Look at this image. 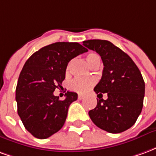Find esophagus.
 Here are the masks:
<instances>
[{
	"label": "esophagus",
	"instance_id": "34e87169",
	"mask_svg": "<svg viewBox=\"0 0 156 156\" xmlns=\"http://www.w3.org/2000/svg\"><path fill=\"white\" fill-rule=\"evenodd\" d=\"M78 98L79 99V100H81V99H83L84 98V96H83V95H78Z\"/></svg>",
	"mask_w": 156,
	"mask_h": 156
}]
</instances>
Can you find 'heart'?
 <instances>
[{
  "mask_svg": "<svg viewBox=\"0 0 156 156\" xmlns=\"http://www.w3.org/2000/svg\"><path fill=\"white\" fill-rule=\"evenodd\" d=\"M88 63L91 67L94 65L100 63V57L97 53L91 52L86 57ZM95 80L94 78H75L68 84V88L72 91L78 94H86L94 85Z\"/></svg>",
  "mask_w": 156,
  "mask_h": 156,
  "instance_id": "heart-1",
  "label": "heart"
}]
</instances>
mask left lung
<instances>
[{"mask_svg": "<svg viewBox=\"0 0 156 156\" xmlns=\"http://www.w3.org/2000/svg\"><path fill=\"white\" fill-rule=\"evenodd\" d=\"M83 45L101 57L104 70L95 86L97 106L88 112L92 121L104 130L118 134L132 127L140 115L144 97V82L131 58L106 40H88ZM107 93L106 101L101 98ZM101 97H100V96Z\"/></svg>", "mask_w": 156, "mask_h": 156, "instance_id": "1", "label": "left lung"}]
</instances>
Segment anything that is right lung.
<instances>
[{
  "label": "right lung",
  "instance_id": "add662e5",
  "mask_svg": "<svg viewBox=\"0 0 156 156\" xmlns=\"http://www.w3.org/2000/svg\"><path fill=\"white\" fill-rule=\"evenodd\" d=\"M88 49L78 42H55L41 48L27 60L16 88L17 113L26 129L37 139H47L60 130L69 105L78 98L68 91L60 100L53 92L65 79L69 61Z\"/></svg>",
  "mask_w": 156,
  "mask_h": 156
}]
</instances>
